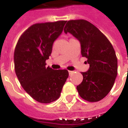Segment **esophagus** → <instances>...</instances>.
Segmentation results:
<instances>
[{
  "label": "esophagus",
  "mask_w": 128,
  "mask_h": 128,
  "mask_svg": "<svg viewBox=\"0 0 128 128\" xmlns=\"http://www.w3.org/2000/svg\"><path fill=\"white\" fill-rule=\"evenodd\" d=\"M68 72H69V74H70V75H71L72 73L73 72V71H70V70H68Z\"/></svg>",
  "instance_id": "34e87169"
}]
</instances>
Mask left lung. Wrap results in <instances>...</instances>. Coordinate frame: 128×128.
<instances>
[{
	"mask_svg": "<svg viewBox=\"0 0 128 128\" xmlns=\"http://www.w3.org/2000/svg\"><path fill=\"white\" fill-rule=\"evenodd\" d=\"M64 32L80 42L81 54L88 59L89 70L81 72L82 82L77 90L82 99L98 102L111 90L118 74V59L109 40L93 24L86 20H68Z\"/></svg>",
	"mask_w": 128,
	"mask_h": 128,
	"instance_id": "left-lung-1",
	"label": "left lung"
}]
</instances>
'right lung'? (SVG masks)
<instances>
[{
  "mask_svg": "<svg viewBox=\"0 0 128 128\" xmlns=\"http://www.w3.org/2000/svg\"><path fill=\"white\" fill-rule=\"evenodd\" d=\"M66 20L36 23L20 36L14 52L15 71L23 89L40 103H50L60 96L68 78L67 70H52L46 60L53 42L62 32Z\"/></svg>",
  "mask_w": 128,
  "mask_h": 128,
  "instance_id": "1",
  "label": "right lung"
}]
</instances>
